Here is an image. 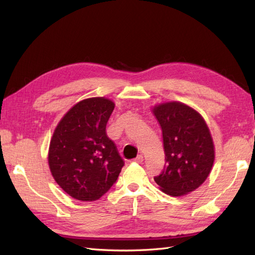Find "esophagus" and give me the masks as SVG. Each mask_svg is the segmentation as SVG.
<instances>
[{"mask_svg":"<svg viewBox=\"0 0 255 255\" xmlns=\"http://www.w3.org/2000/svg\"><path fill=\"white\" fill-rule=\"evenodd\" d=\"M142 161H143V156L141 154H139L138 156H136V158L132 160V162H136V163H141Z\"/></svg>","mask_w":255,"mask_h":255,"instance_id":"obj_1","label":"esophagus"}]
</instances>
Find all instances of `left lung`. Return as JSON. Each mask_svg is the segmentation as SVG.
I'll list each match as a JSON object with an SVG mask.
<instances>
[{"instance_id":"1","label":"left lung","mask_w":255,"mask_h":255,"mask_svg":"<svg viewBox=\"0 0 255 255\" xmlns=\"http://www.w3.org/2000/svg\"><path fill=\"white\" fill-rule=\"evenodd\" d=\"M153 114L162 129L165 153L155 183L171 196L195 191L209 175L215 160L207 125L196 111L177 102L160 104Z\"/></svg>"}]
</instances>
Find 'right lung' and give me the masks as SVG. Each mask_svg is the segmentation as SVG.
<instances>
[{"mask_svg":"<svg viewBox=\"0 0 255 255\" xmlns=\"http://www.w3.org/2000/svg\"><path fill=\"white\" fill-rule=\"evenodd\" d=\"M114 103L93 97L78 103L58 124L48 162L56 182L70 196L99 199L117 181L124 159L106 134Z\"/></svg>","mask_w":255,"mask_h":255,"instance_id":"right-lung-1","label":"right lung"}]
</instances>
